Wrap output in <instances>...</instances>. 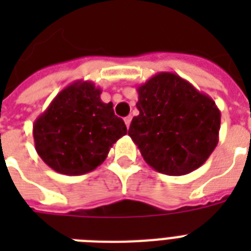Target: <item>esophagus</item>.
Here are the masks:
<instances>
[{"mask_svg":"<svg viewBox=\"0 0 251 251\" xmlns=\"http://www.w3.org/2000/svg\"><path fill=\"white\" fill-rule=\"evenodd\" d=\"M125 124H126V127L129 129L130 124H131V116H127V117H125Z\"/></svg>","mask_w":251,"mask_h":251,"instance_id":"esophagus-1","label":"esophagus"}]
</instances>
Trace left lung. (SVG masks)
Wrapping results in <instances>:
<instances>
[{"label": "left lung", "instance_id": "left-lung-1", "mask_svg": "<svg viewBox=\"0 0 251 251\" xmlns=\"http://www.w3.org/2000/svg\"><path fill=\"white\" fill-rule=\"evenodd\" d=\"M137 91L139 114L129 135L146 163L168 176L198 169L219 142L220 110L214 100L169 72L157 73Z\"/></svg>", "mask_w": 251, "mask_h": 251}]
</instances>
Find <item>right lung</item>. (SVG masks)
Here are the masks:
<instances>
[{"instance_id": "obj_1", "label": "right lung", "mask_w": 251, "mask_h": 251, "mask_svg": "<svg viewBox=\"0 0 251 251\" xmlns=\"http://www.w3.org/2000/svg\"><path fill=\"white\" fill-rule=\"evenodd\" d=\"M101 88L75 80L57 94L33 122L37 155L53 171L80 176L105 160L112 146L127 133L112 102H102Z\"/></svg>"}]
</instances>
